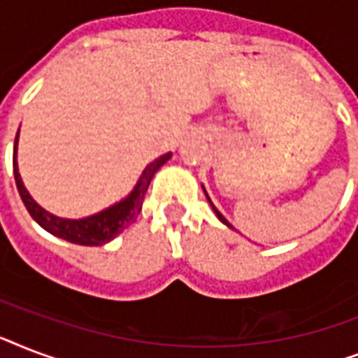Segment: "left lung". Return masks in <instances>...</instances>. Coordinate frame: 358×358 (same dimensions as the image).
<instances>
[{
    "mask_svg": "<svg viewBox=\"0 0 358 358\" xmlns=\"http://www.w3.org/2000/svg\"><path fill=\"white\" fill-rule=\"evenodd\" d=\"M202 189H204V187H202ZM204 193H206V189H204ZM206 199H208V202H210V206H212V210H213V212H215V215H217V219H219V221H221V223H223V224H227V227H230V223H229V221H227V219L223 217V213L219 212L217 208L213 206V202L210 201V196H208V193H206ZM230 229H232V227H230Z\"/></svg>",
    "mask_w": 358,
    "mask_h": 358,
    "instance_id": "1",
    "label": "left lung"
}]
</instances>
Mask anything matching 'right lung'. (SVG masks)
I'll list each match as a JSON object with an SVG mask.
<instances>
[{"label":"right lung","mask_w":358,"mask_h":358,"mask_svg":"<svg viewBox=\"0 0 358 358\" xmlns=\"http://www.w3.org/2000/svg\"><path fill=\"white\" fill-rule=\"evenodd\" d=\"M18 134L14 139V154H13V171H14V180H16V187L18 193L24 201L27 212L36 223L41 224L42 229L48 230L50 234L57 236L61 239H66L70 243L76 245H87V247H98V245L109 243L111 239H115L120 232L128 229L129 224L135 223V219L139 215L143 201H145V193L150 185L152 176L157 173V169L162 167L163 163H167L171 159V152L163 154L152 163H148L143 171V174L137 180V184L134 185V189L129 191L128 195L120 199L119 202H115L109 208L102 210V212L92 213L87 217L81 219H66V217H57L48 210L38 204V202L29 195V191L25 189L22 176L18 171Z\"/></svg>","instance_id":"obj_1"}]
</instances>
